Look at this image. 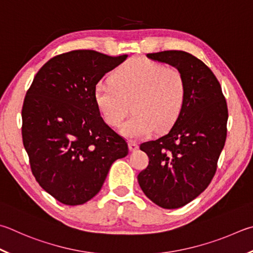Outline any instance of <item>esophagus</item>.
I'll return each instance as SVG.
<instances>
[{"label":"esophagus","instance_id":"34e87169","mask_svg":"<svg viewBox=\"0 0 253 253\" xmlns=\"http://www.w3.org/2000/svg\"><path fill=\"white\" fill-rule=\"evenodd\" d=\"M128 147H129V150L130 151H135L136 149H138V145H137L136 142L132 141V140L128 141Z\"/></svg>","mask_w":253,"mask_h":253}]
</instances>
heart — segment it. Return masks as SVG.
I'll list each match as a JSON object with an SVG mask.
<instances>
[{"mask_svg":"<svg viewBox=\"0 0 253 253\" xmlns=\"http://www.w3.org/2000/svg\"><path fill=\"white\" fill-rule=\"evenodd\" d=\"M94 99L104 121L113 127L124 122L132 103L134 115L121 131L128 138H142L155 128L164 131L176 123L185 104L186 83L176 68L135 57L115 72L112 82L96 84Z\"/></svg>","mask_w":253,"mask_h":253,"instance_id":"heart-1","label":"heart"}]
</instances>
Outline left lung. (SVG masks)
Instances as JSON below:
<instances>
[{
	"mask_svg": "<svg viewBox=\"0 0 253 253\" xmlns=\"http://www.w3.org/2000/svg\"><path fill=\"white\" fill-rule=\"evenodd\" d=\"M147 57L181 73L186 99L168 134L140 145L149 164L137 179L154 204L177 209L197 198L212 180L227 138V102L217 77L194 55L164 50Z\"/></svg>",
	"mask_w": 253,
	"mask_h": 253,
	"instance_id": "left-lung-1",
	"label": "left lung"
}]
</instances>
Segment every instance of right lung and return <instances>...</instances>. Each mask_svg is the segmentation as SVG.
<instances>
[{
    "mask_svg": "<svg viewBox=\"0 0 253 253\" xmlns=\"http://www.w3.org/2000/svg\"><path fill=\"white\" fill-rule=\"evenodd\" d=\"M127 58L77 49L50 58L22 108L23 145L36 181L59 203L83 205L98 194L128 146L100 116L94 89Z\"/></svg>",
    "mask_w": 253,
    "mask_h": 253,
    "instance_id": "obj_1",
    "label": "right lung"
}]
</instances>
